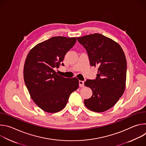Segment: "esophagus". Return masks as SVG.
<instances>
[{"instance_id": "esophagus-1", "label": "esophagus", "mask_w": 146, "mask_h": 146, "mask_svg": "<svg viewBox=\"0 0 146 146\" xmlns=\"http://www.w3.org/2000/svg\"><path fill=\"white\" fill-rule=\"evenodd\" d=\"M79 86L80 87H83L84 86V82L83 81H79Z\"/></svg>"}]
</instances>
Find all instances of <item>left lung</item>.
Wrapping results in <instances>:
<instances>
[{"mask_svg":"<svg viewBox=\"0 0 146 146\" xmlns=\"http://www.w3.org/2000/svg\"><path fill=\"white\" fill-rule=\"evenodd\" d=\"M77 40L86 48L91 66L98 67L96 79L84 83L92 91L84 105L95 112L105 111L115 105L125 89V55L118 43L99 33L77 37Z\"/></svg>","mask_w":146,"mask_h":146,"instance_id":"8db88e82","label":"left lung"}]
</instances>
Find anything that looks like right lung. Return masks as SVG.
Masks as SVG:
<instances>
[{
  "instance_id": "1",
  "label": "right lung",
  "mask_w": 146,
  "mask_h": 146,
  "mask_svg": "<svg viewBox=\"0 0 146 146\" xmlns=\"http://www.w3.org/2000/svg\"><path fill=\"white\" fill-rule=\"evenodd\" d=\"M76 42V37H52L36 45L27 56L24 67L25 85L33 102L46 112L62 110L70 94L78 88L76 77L65 78L54 70L59 67Z\"/></svg>"
}]
</instances>
